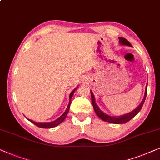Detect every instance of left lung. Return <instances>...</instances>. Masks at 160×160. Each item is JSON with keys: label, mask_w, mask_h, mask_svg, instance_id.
Listing matches in <instances>:
<instances>
[{"label": "left lung", "mask_w": 160, "mask_h": 160, "mask_svg": "<svg viewBox=\"0 0 160 160\" xmlns=\"http://www.w3.org/2000/svg\"><path fill=\"white\" fill-rule=\"evenodd\" d=\"M119 43L120 45H128L130 46V47H132V45H131V43L123 38H119ZM147 87H146V89H145V94H144V97H143V99L142 102L136 108L135 110L132 111V112L128 113V114L121 115V116H110V115H108L106 114V113L103 112L99 108L98 106L95 102V99H94V96L92 92L91 91V96H92V105H93L94 110L95 111L96 114L97 115L99 118H101L102 120H103L104 121L106 122H112V123H115V124H121V123H126L129 120H131L133 118L138 114V112H139L142 109V106L144 103V101L146 99V97H147Z\"/></svg>", "instance_id": "8db88e82"}]
</instances>
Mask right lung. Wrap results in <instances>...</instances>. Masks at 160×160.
<instances>
[{
  "label": "right lung",
  "mask_w": 160,
  "mask_h": 160,
  "mask_svg": "<svg viewBox=\"0 0 160 160\" xmlns=\"http://www.w3.org/2000/svg\"><path fill=\"white\" fill-rule=\"evenodd\" d=\"M77 89V87L75 89H73V91L71 92V93L70 94V96H69V103H68V107H67L66 110L65 112H63V114L61 115V116H60L58 118L56 119L54 121H52V122H37L35 121H33V120H29L28 119L30 122H32V123H34V125H36L37 126L40 127V128H53V127L55 126H58V125L62 122L64 120V119L66 118V117L67 116V114H68V111H69V108H70V105H71V98H72V97L73 95V93H74V92L76 91V89Z\"/></svg>",
  "instance_id": "right-lung-1"
}]
</instances>
